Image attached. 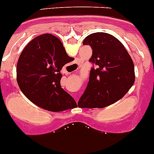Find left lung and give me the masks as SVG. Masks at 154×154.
<instances>
[{"mask_svg": "<svg viewBox=\"0 0 154 154\" xmlns=\"http://www.w3.org/2000/svg\"><path fill=\"white\" fill-rule=\"evenodd\" d=\"M92 50L89 79L78 103L89 108L107 107L123 98L135 82L132 59L111 34L96 32L83 42Z\"/></svg>", "mask_w": 154, "mask_h": 154, "instance_id": "left-lung-1", "label": "left lung"}]
</instances>
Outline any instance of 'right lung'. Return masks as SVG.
Listing matches in <instances>:
<instances>
[{"label":"right lung","mask_w":154,"mask_h":154,"mask_svg":"<svg viewBox=\"0 0 154 154\" xmlns=\"http://www.w3.org/2000/svg\"><path fill=\"white\" fill-rule=\"evenodd\" d=\"M74 59L68 56L60 40L44 34L30 41L19 58L16 79L31 101L50 111L73 108L76 101L61 87V72Z\"/></svg>","instance_id":"right-lung-1"}]
</instances>
